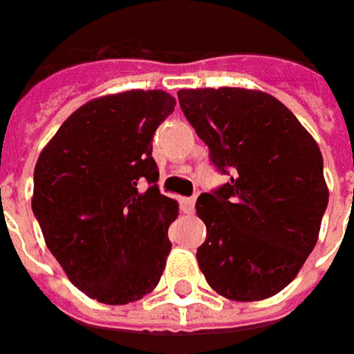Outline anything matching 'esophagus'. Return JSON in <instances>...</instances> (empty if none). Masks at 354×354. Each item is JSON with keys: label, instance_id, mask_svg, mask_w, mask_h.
I'll return each mask as SVG.
<instances>
[{"label": "esophagus", "instance_id": "1", "mask_svg": "<svg viewBox=\"0 0 354 354\" xmlns=\"http://www.w3.org/2000/svg\"><path fill=\"white\" fill-rule=\"evenodd\" d=\"M181 210L185 214H193L194 212V198L189 196V198H181Z\"/></svg>", "mask_w": 354, "mask_h": 354}]
</instances>
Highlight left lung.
I'll use <instances>...</instances> for the list:
<instances>
[{
    "instance_id": "left-lung-1",
    "label": "left lung",
    "mask_w": 354,
    "mask_h": 354,
    "mask_svg": "<svg viewBox=\"0 0 354 354\" xmlns=\"http://www.w3.org/2000/svg\"><path fill=\"white\" fill-rule=\"evenodd\" d=\"M177 97L212 163L232 173L230 183L196 201L206 224L198 267L227 300L271 298L317 243L329 201L319 146L279 99L259 89L201 87Z\"/></svg>"
}]
</instances>
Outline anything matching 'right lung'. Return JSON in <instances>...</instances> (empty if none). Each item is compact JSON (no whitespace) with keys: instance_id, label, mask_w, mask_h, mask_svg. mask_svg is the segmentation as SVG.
Returning a JSON list of instances; mask_svg holds the SVG:
<instances>
[{"instance_id":"1","label":"right lung","mask_w":354,"mask_h":354,"mask_svg":"<svg viewBox=\"0 0 354 354\" xmlns=\"http://www.w3.org/2000/svg\"><path fill=\"white\" fill-rule=\"evenodd\" d=\"M175 99L132 89L87 101L35 165L32 212L50 253L101 304L136 302L160 282L179 205L160 193L153 132Z\"/></svg>"}]
</instances>
